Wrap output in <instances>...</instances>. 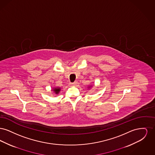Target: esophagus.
<instances>
[{"mask_svg": "<svg viewBox=\"0 0 155 155\" xmlns=\"http://www.w3.org/2000/svg\"><path fill=\"white\" fill-rule=\"evenodd\" d=\"M77 84V81H75L74 82H72V83H70V85H71V86H75L76 84Z\"/></svg>", "mask_w": 155, "mask_h": 155, "instance_id": "34e87169", "label": "esophagus"}]
</instances>
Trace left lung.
Masks as SVG:
<instances>
[{
	"label": "left lung",
	"mask_w": 155,
	"mask_h": 155,
	"mask_svg": "<svg viewBox=\"0 0 155 155\" xmlns=\"http://www.w3.org/2000/svg\"><path fill=\"white\" fill-rule=\"evenodd\" d=\"M91 87H89L88 88H91Z\"/></svg>",
	"instance_id": "8db88e82"
}]
</instances>
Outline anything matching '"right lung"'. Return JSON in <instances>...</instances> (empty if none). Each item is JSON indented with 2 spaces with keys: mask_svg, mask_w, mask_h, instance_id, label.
Listing matches in <instances>:
<instances>
[{
  "mask_svg": "<svg viewBox=\"0 0 155 155\" xmlns=\"http://www.w3.org/2000/svg\"><path fill=\"white\" fill-rule=\"evenodd\" d=\"M53 91L56 94H58L60 91V88H54L53 89Z\"/></svg>",
  "mask_w": 155,
  "mask_h": 155,
  "instance_id": "obj_1",
  "label": "right lung"
}]
</instances>
